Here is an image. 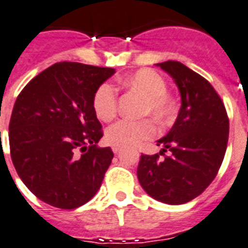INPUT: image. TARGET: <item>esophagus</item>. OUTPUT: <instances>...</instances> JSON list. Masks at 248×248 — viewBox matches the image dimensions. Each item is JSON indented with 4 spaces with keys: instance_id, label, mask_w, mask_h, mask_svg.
Listing matches in <instances>:
<instances>
[{
    "instance_id": "obj_1",
    "label": "esophagus",
    "mask_w": 248,
    "mask_h": 248,
    "mask_svg": "<svg viewBox=\"0 0 248 248\" xmlns=\"http://www.w3.org/2000/svg\"><path fill=\"white\" fill-rule=\"evenodd\" d=\"M112 150H113L114 154H118V153L122 150V148H121V146H117V145H113V146H112Z\"/></svg>"
}]
</instances>
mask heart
<instances>
[{"instance_id": "b5f03b06", "label": "heart", "mask_w": 248, "mask_h": 248, "mask_svg": "<svg viewBox=\"0 0 248 248\" xmlns=\"http://www.w3.org/2000/svg\"><path fill=\"white\" fill-rule=\"evenodd\" d=\"M122 84L136 90L146 99L144 112L150 113L158 121H166L173 114L174 106L167 95V82L160 74L154 70L144 68L134 72L122 80ZM93 107L96 117L109 122L117 114V92L110 84H103L95 92ZM155 135V126L152 120L130 121L121 120L107 131V140L117 146H134L142 140Z\"/></svg>"}]
</instances>
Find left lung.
<instances>
[{
	"instance_id": "left-lung-1",
	"label": "left lung",
	"mask_w": 248,
	"mask_h": 248,
	"mask_svg": "<svg viewBox=\"0 0 248 248\" xmlns=\"http://www.w3.org/2000/svg\"><path fill=\"white\" fill-rule=\"evenodd\" d=\"M176 82L181 108L170 132L156 145L169 155H144L139 182L153 199L170 205L188 202L213 182L224 159L229 121L220 96L210 82L181 62L156 63Z\"/></svg>"
}]
</instances>
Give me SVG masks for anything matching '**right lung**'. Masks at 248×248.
I'll list each match as a JSON object with an SVG mask.
<instances>
[{
  "mask_svg": "<svg viewBox=\"0 0 248 248\" xmlns=\"http://www.w3.org/2000/svg\"><path fill=\"white\" fill-rule=\"evenodd\" d=\"M114 72L60 62L17 96L9 126L11 159L24 185L46 204L71 210L100 188L113 152L96 146L103 134L93 99Z\"/></svg>",
  "mask_w": 248,
  "mask_h": 248,
  "instance_id": "1",
  "label": "right lung"
}]
</instances>
